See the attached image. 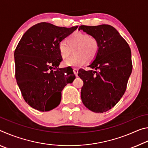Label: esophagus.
Segmentation results:
<instances>
[{"label": "esophagus", "mask_w": 148, "mask_h": 148, "mask_svg": "<svg viewBox=\"0 0 148 148\" xmlns=\"http://www.w3.org/2000/svg\"><path fill=\"white\" fill-rule=\"evenodd\" d=\"M73 72H74V74L76 75V76H77V74H78V70H77V69H74Z\"/></svg>", "instance_id": "34e87169"}]
</instances>
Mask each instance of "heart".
Returning <instances> with one entry per match:
<instances>
[{
  "mask_svg": "<svg viewBox=\"0 0 148 148\" xmlns=\"http://www.w3.org/2000/svg\"><path fill=\"white\" fill-rule=\"evenodd\" d=\"M65 42L59 44L58 49L61 57L66 59L72 53L74 56L62 62L64 66H78L87 62H91L96 59L99 53L100 44L98 39L89 34L76 32L67 37Z\"/></svg>",
  "mask_w": 148,
  "mask_h": 148,
  "instance_id": "obj_1",
  "label": "heart"
}]
</instances>
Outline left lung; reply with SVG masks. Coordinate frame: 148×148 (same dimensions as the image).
Instances as JSON below:
<instances>
[{"mask_svg":"<svg viewBox=\"0 0 148 148\" xmlns=\"http://www.w3.org/2000/svg\"><path fill=\"white\" fill-rule=\"evenodd\" d=\"M79 31L98 39L99 53L89 65L93 70L80 69L78 76L84 81L81 99L92 112L103 113L119 101L127 89L132 64L131 51L118 31L109 25H81Z\"/></svg>","mask_w":148,"mask_h":148,"instance_id":"8db88e82","label":"left lung"}]
</instances>
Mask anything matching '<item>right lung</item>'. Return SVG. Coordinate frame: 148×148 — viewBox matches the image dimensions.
<instances>
[{"label": "right lung", "mask_w": 148, "mask_h": 148, "mask_svg": "<svg viewBox=\"0 0 148 148\" xmlns=\"http://www.w3.org/2000/svg\"><path fill=\"white\" fill-rule=\"evenodd\" d=\"M42 22L25 32L15 49L16 79L29 106L47 112L59 106L61 91L75 79L71 67L59 69L62 57L58 46L76 30Z\"/></svg>", "instance_id": "add662e5"}]
</instances>
